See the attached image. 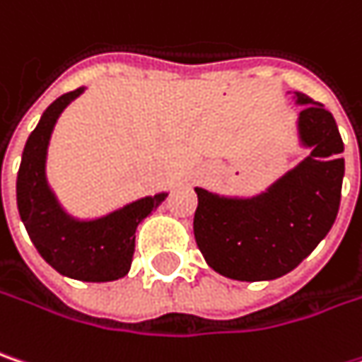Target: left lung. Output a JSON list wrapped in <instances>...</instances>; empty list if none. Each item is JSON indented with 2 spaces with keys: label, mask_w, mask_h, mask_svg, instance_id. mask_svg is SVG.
<instances>
[{
  "label": "left lung",
  "mask_w": 362,
  "mask_h": 362,
  "mask_svg": "<svg viewBox=\"0 0 362 362\" xmlns=\"http://www.w3.org/2000/svg\"><path fill=\"white\" fill-rule=\"evenodd\" d=\"M303 106L297 129L305 160L266 192L229 199L194 188V240L206 264L233 281H272L291 272L315 250L336 221L344 143L336 120L311 98L295 92Z\"/></svg>",
  "instance_id": "obj_1"
}]
</instances>
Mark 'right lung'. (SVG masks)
<instances>
[{
	"instance_id": "right-lung-1",
	"label": "right lung",
	"mask_w": 362,
	"mask_h": 362,
	"mask_svg": "<svg viewBox=\"0 0 362 362\" xmlns=\"http://www.w3.org/2000/svg\"><path fill=\"white\" fill-rule=\"evenodd\" d=\"M79 94L83 88L59 96L42 112L22 153L16 199L34 247L57 272L75 281L106 283L129 272L137 225L165 201L168 192L129 202L92 221L75 219L63 211L47 182V149L57 118Z\"/></svg>"
}]
</instances>
